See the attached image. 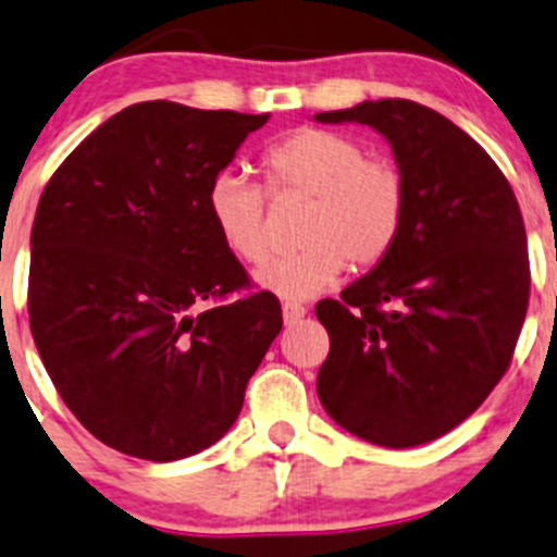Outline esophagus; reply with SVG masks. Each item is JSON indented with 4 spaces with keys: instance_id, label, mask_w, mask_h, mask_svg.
Wrapping results in <instances>:
<instances>
[{
    "instance_id": "esophagus-1",
    "label": "esophagus",
    "mask_w": 557,
    "mask_h": 557,
    "mask_svg": "<svg viewBox=\"0 0 557 557\" xmlns=\"http://www.w3.org/2000/svg\"><path fill=\"white\" fill-rule=\"evenodd\" d=\"M304 314H307V307H304V304H296V301H285V304H283V320H285V325L298 323V320H301Z\"/></svg>"
}]
</instances>
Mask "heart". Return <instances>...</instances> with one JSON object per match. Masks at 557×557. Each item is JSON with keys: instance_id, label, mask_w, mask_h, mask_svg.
Listing matches in <instances>:
<instances>
[{"instance_id": "1", "label": "heart", "mask_w": 557, "mask_h": 557, "mask_svg": "<svg viewBox=\"0 0 557 557\" xmlns=\"http://www.w3.org/2000/svg\"><path fill=\"white\" fill-rule=\"evenodd\" d=\"M263 186L272 200H309L298 226L296 253L256 274L269 294L304 301L331 288L347 269L382 263L400 239L408 215L406 175L392 160L368 157L347 133L301 127L261 157ZM267 191L224 171L208 189V213L224 248L245 263L269 256Z\"/></svg>"}]
</instances>
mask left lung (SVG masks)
Returning <instances> with one entry per match:
<instances>
[{
    "label": "left lung",
    "mask_w": 557,
    "mask_h": 557,
    "mask_svg": "<svg viewBox=\"0 0 557 557\" xmlns=\"http://www.w3.org/2000/svg\"><path fill=\"white\" fill-rule=\"evenodd\" d=\"M314 120L376 127L408 184L392 253L314 307L331 336L320 403L362 441L421 446L475 413L510 368L531 290L523 215L499 165L435 109L382 98Z\"/></svg>",
    "instance_id": "8db88e82"
}]
</instances>
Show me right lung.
Listing matches in <instances>:
<instances>
[{
  "instance_id": "right-lung-1",
  "label": "right lung",
  "mask_w": 557,
  "mask_h": 557,
  "mask_svg": "<svg viewBox=\"0 0 557 557\" xmlns=\"http://www.w3.org/2000/svg\"><path fill=\"white\" fill-rule=\"evenodd\" d=\"M269 114L122 109L39 197L28 323L58 395L107 446L149 461L230 432L283 327L215 234L208 189Z\"/></svg>"
}]
</instances>
